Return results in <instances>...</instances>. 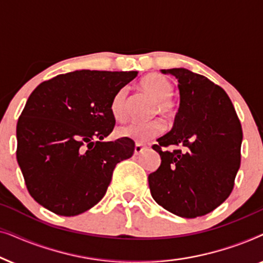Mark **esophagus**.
I'll return each instance as SVG.
<instances>
[{"label":"esophagus","mask_w":263,"mask_h":263,"mask_svg":"<svg viewBox=\"0 0 263 263\" xmlns=\"http://www.w3.org/2000/svg\"><path fill=\"white\" fill-rule=\"evenodd\" d=\"M147 148H148V147H147L146 145H142V143H136L134 153L136 154V156H139V154H141L143 151H146Z\"/></svg>","instance_id":"1"}]
</instances>
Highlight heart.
<instances>
[{
	"label": "heart",
	"instance_id": "obj_1",
	"mask_svg": "<svg viewBox=\"0 0 263 263\" xmlns=\"http://www.w3.org/2000/svg\"><path fill=\"white\" fill-rule=\"evenodd\" d=\"M140 88L147 95L152 96L157 99L154 105L153 114L163 115L166 118H174L176 115V104L171 99L174 95L175 86L166 77L161 74H148L140 81ZM110 110L112 116L117 121H124L128 116V89L122 87L115 93L110 104ZM165 130L163 121L154 120L146 123L133 122L127 125H123L118 129V134L123 138H129L139 142H145L148 140L160 135Z\"/></svg>",
	"mask_w": 263,
	"mask_h": 263
}]
</instances>
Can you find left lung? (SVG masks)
I'll return each mask as SVG.
<instances>
[{"label":"left lung","mask_w":263,"mask_h":263,"mask_svg":"<svg viewBox=\"0 0 263 263\" xmlns=\"http://www.w3.org/2000/svg\"><path fill=\"white\" fill-rule=\"evenodd\" d=\"M163 73L178 79L181 104L172 130L152 146L161 164L148 176L149 190L171 213L202 217L232 192L240 166L242 125L231 99L210 79L184 68Z\"/></svg>","instance_id":"8db88e82"}]
</instances>
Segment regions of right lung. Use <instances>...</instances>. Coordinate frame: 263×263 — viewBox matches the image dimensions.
Segmentation results:
<instances>
[{"instance_id": "obj_1", "label": "right lung", "mask_w": 263, "mask_h": 263, "mask_svg": "<svg viewBox=\"0 0 263 263\" xmlns=\"http://www.w3.org/2000/svg\"><path fill=\"white\" fill-rule=\"evenodd\" d=\"M138 71L75 70L38 85L16 124V159L30 195L53 213H84L105 195L129 138L104 142L116 120L112 97Z\"/></svg>"}]
</instances>
